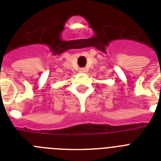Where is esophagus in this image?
I'll use <instances>...</instances> for the list:
<instances>
[{"mask_svg":"<svg viewBox=\"0 0 161 161\" xmlns=\"http://www.w3.org/2000/svg\"><path fill=\"white\" fill-rule=\"evenodd\" d=\"M80 72H86V70H85V68H80Z\"/></svg>","mask_w":161,"mask_h":161,"instance_id":"1","label":"esophagus"}]
</instances>
